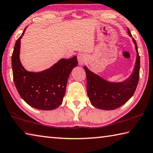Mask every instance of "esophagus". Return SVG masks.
<instances>
[{
	"instance_id": "34e87169",
	"label": "esophagus",
	"mask_w": 153,
	"mask_h": 153,
	"mask_svg": "<svg viewBox=\"0 0 153 153\" xmlns=\"http://www.w3.org/2000/svg\"><path fill=\"white\" fill-rule=\"evenodd\" d=\"M77 60H78L79 64L80 65H83L87 61V55L85 53H80L77 55Z\"/></svg>"
}]
</instances>
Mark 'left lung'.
<instances>
[{
  "instance_id": "1",
  "label": "left lung",
  "mask_w": 153,
  "mask_h": 153,
  "mask_svg": "<svg viewBox=\"0 0 153 153\" xmlns=\"http://www.w3.org/2000/svg\"><path fill=\"white\" fill-rule=\"evenodd\" d=\"M128 33L132 37L128 29ZM132 41L137 51L134 71L128 78L122 82H110L93 73L84 66L87 79L88 96L91 104L96 108L105 110H112L120 107L128 101L137 89L140 71V56L137 42L134 38Z\"/></svg>"
}]
</instances>
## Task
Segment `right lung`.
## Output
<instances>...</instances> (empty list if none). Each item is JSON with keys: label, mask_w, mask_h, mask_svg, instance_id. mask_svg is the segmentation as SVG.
I'll return each mask as SVG.
<instances>
[{"label": "right lung", "mask_w": 153, "mask_h": 153, "mask_svg": "<svg viewBox=\"0 0 153 153\" xmlns=\"http://www.w3.org/2000/svg\"><path fill=\"white\" fill-rule=\"evenodd\" d=\"M26 29L16 40L11 57L16 88L22 99L33 108L55 110L62 103L69 74L77 65V57L61 59L50 68L39 72L27 71L19 59L21 39Z\"/></svg>", "instance_id": "right-lung-1"}]
</instances>
